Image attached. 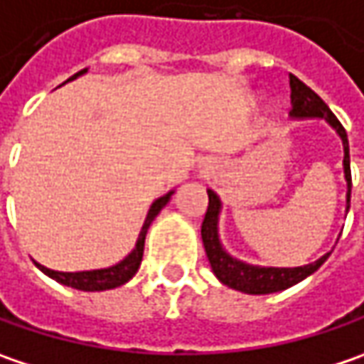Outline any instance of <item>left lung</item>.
<instances>
[{"mask_svg":"<svg viewBox=\"0 0 364 364\" xmlns=\"http://www.w3.org/2000/svg\"><path fill=\"white\" fill-rule=\"evenodd\" d=\"M289 85H291V118H324L342 138V146H344V177L348 183V193H346V212L350 208V154H348V138L346 130L340 124L338 118L330 112V107L322 102V97L318 93H314L311 89L299 81L295 75H289ZM208 212L201 224V240L205 246V255L208 261L212 264L213 275L218 277L224 285H228L232 289L250 295H267V293L283 291L287 287H291L295 283L304 281L314 271H318L324 261L330 257V252L324 255L322 259L316 262H309L304 267H293V269H277V267H255V264H246L238 261L234 257H230L228 252L220 245V236H218V215H220V198L213 193L212 189H208Z\"/></svg>","mask_w":364,"mask_h":364,"instance_id":"1","label":"left lung"}]
</instances>
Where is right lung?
I'll use <instances>...</instances> for the list:
<instances>
[{
	"label": "right lung",
	"instance_id": "right-lung-1",
	"mask_svg": "<svg viewBox=\"0 0 364 364\" xmlns=\"http://www.w3.org/2000/svg\"><path fill=\"white\" fill-rule=\"evenodd\" d=\"M83 73H87V69L75 73L71 79H67V81L77 79V77L83 75ZM173 193H175V191H168L166 196L159 198L152 203L151 210H149V215H146V220H144V226L140 230V236H138V240H136L134 250H132L124 261H119L118 264L107 267V269H95V271H79V273H60V271L46 269V267L40 264V262H34V264L38 267L44 275H48L50 279H55V281L67 285V287L81 289V291H105V289H114V287H119V285L128 283V281L136 275V271H138V267H140V262H142V255H144V238H146L149 226L152 224V220L159 215V212L168 203V199H171Z\"/></svg>",
	"mask_w": 364,
	"mask_h": 364
}]
</instances>
